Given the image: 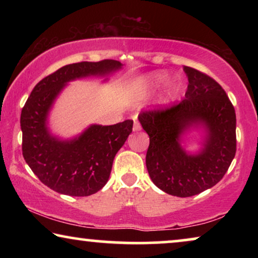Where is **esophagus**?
I'll return each mask as SVG.
<instances>
[{"label":"esophagus","mask_w":258,"mask_h":258,"mask_svg":"<svg viewBox=\"0 0 258 258\" xmlns=\"http://www.w3.org/2000/svg\"><path fill=\"white\" fill-rule=\"evenodd\" d=\"M141 130V123L137 119H134V132H139Z\"/></svg>","instance_id":"1"}]
</instances>
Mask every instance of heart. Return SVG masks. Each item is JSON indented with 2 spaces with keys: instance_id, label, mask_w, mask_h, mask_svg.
<instances>
[{
  "instance_id": "b5f03b06",
  "label": "heart",
  "mask_w": 258,
  "mask_h": 258,
  "mask_svg": "<svg viewBox=\"0 0 258 258\" xmlns=\"http://www.w3.org/2000/svg\"><path fill=\"white\" fill-rule=\"evenodd\" d=\"M168 80L165 74H153V75L147 76L139 82L140 87H149V86H158V84L164 83Z\"/></svg>"
}]
</instances>
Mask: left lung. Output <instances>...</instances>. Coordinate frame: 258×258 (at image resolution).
I'll list each match as a JSON object with an SVG mask.
<instances>
[{"label": "left lung", "instance_id": "left-lung-1", "mask_svg": "<svg viewBox=\"0 0 258 258\" xmlns=\"http://www.w3.org/2000/svg\"><path fill=\"white\" fill-rule=\"evenodd\" d=\"M188 76L184 100L139 115L149 135L146 164L151 181L172 196L190 197L223 178L236 154V114L223 88L200 70L183 67ZM203 124L208 135L201 154L188 155L179 137Z\"/></svg>", "mask_w": 258, "mask_h": 258}]
</instances>
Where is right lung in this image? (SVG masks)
I'll list each match as a JSON object with an SVG mask.
<instances>
[{"label": "right lung", "instance_id": "obj_1", "mask_svg": "<svg viewBox=\"0 0 258 258\" xmlns=\"http://www.w3.org/2000/svg\"><path fill=\"white\" fill-rule=\"evenodd\" d=\"M121 67L115 59L64 66L42 79L28 97L21 112L23 157L38 179L55 191L89 196L103 188L115 155L133 132V121L95 124L76 139L59 141L49 134L45 125L52 102L69 81L104 76Z\"/></svg>", "mask_w": 258, "mask_h": 258}]
</instances>
